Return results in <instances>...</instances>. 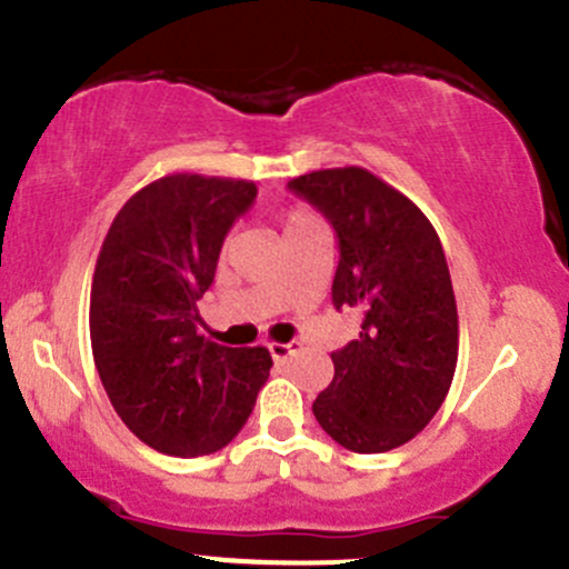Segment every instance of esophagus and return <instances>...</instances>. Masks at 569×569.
Segmentation results:
<instances>
[{"label": "esophagus", "mask_w": 569, "mask_h": 569, "mask_svg": "<svg viewBox=\"0 0 569 569\" xmlns=\"http://www.w3.org/2000/svg\"><path fill=\"white\" fill-rule=\"evenodd\" d=\"M297 346L300 343H295V340H291V343H267V349H269V355H272L274 362H286L291 355H295Z\"/></svg>", "instance_id": "1"}]
</instances>
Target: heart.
Returning a JSON list of instances; mask_svg holds the SVG:
<instances>
[{
  "label": "heart",
  "instance_id": "obj_1",
  "mask_svg": "<svg viewBox=\"0 0 569 569\" xmlns=\"http://www.w3.org/2000/svg\"><path fill=\"white\" fill-rule=\"evenodd\" d=\"M313 223H319V220H316L308 209H291V212L283 214V237L295 234V231L300 229H308V226Z\"/></svg>",
  "mask_w": 569,
  "mask_h": 569
}]
</instances>
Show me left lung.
Segmentation results:
<instances>
[{
  "label": "left lung",
  "instance_id": "1",
  "mask_svg": "<svg viewBox=\"0 0 569 569\" xmlns=\"http://www.w3.org/2000/svg\"><path fill=\"white\" fill-rule=\"evenodd\" d=\"M289 190L338 237L332 305L362 313L360 338L332 351L316 420L351 452L395 450L433 420L456 376L458 308L439 234L360 166L302 174Z\"/></svg>",
  "mask_w": 569,
  "mask_h": 569
}]
</instances>
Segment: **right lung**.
Segmentation results:
<instances>
[{
    "label": "right lung",
    "instance_id": "right-lung-1",
    "mask_svg": "<svg viewBox=\"0 0 569 569\" xmlns=\"http://www.w3.org/2000/svg\"><path fill=\"white\" fill-rule=\"evenodd\" d=\"M256 201L244 179L171 174L113 218L89 300L100 381L122 422L174 458L218 452L248 422L272 357L199 335L223 239Z\"/></svg>",
    "mask_w": 569,
    "mask_h": 569
}]
</instances>
